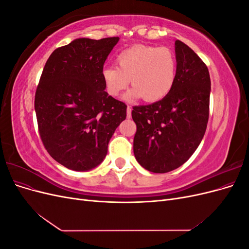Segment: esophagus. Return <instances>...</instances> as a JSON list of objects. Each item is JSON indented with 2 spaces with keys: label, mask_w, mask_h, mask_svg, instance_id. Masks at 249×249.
Here are the masks:
<instances>
[{
  "label": "esophagus",
  "mask_w": 249,
  "mask_h": 249,
  "mask_svg": "<svg viewBox=\"0 0 249 249\" xmlns=\"http://www.w3.org/2000/svg\"><path fill=\"white\" fill-rule=\"evenodd\" d=\"M131 116H132V108H131V106H127L126 107V117L131 118Z\"/></svg>",
  "instance_id": "esophagus-1"
}]
</instances>
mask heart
<instances>
[{"label":"heart","instance_id":"obj_1","mask_svg":"<svg viewBox=\"0 0 249 249\" xmlns=\"http://www.w3.org/2000/svg\"><path fill=\"white\" fill-rule=\"evenodd\" d=\"M116 66H107L102 71L105 89L111 96H118L131 84L125 100L143 97L148 103L158 102L166 96L175 85L177 60L173 52L165 47L138 44L116 57Z\"/></svg>","mask_w":249,"mask_h":249}]
</instances>
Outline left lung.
<instances>
[{
	"label": "left lung",
	"instance_id": "8db88e82",
	"mask_svg": "<svg viewBox=\"0 0 249 249\" xmlns=\"http://www.w3.org/2000/svg\"><path fill=\"white\" fill-rule=\"evenodd\" d=\"M177 77L159 102L135 106L134 155L143 168L165 173L183 165L198 147L209 119L211 80L207 65L177 40Z\"/></svg>",
	"mask_w": 249,
	"mask_h": 249
}]
</instances>
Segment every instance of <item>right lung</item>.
Returning <instances> with one entry per match:
<instances>
[{
	"label": "right lung",
	"mask_w": 249,
	"mask_h": 249,
	"mask_svg": "<svg viewBox=\"0 0 249 249\" xmlns=\"http://www.w3.org/2000/svg\"><path fill=\"white\" fill-rule=\"evenodd\" d=\"M119 37L78 38L56 49L44 65L34 107L44 147L66 168L100 165L126 105L105 91L104 63Z\"/></svg>",
	"instance_id": "add662e5"
}]
</instances>
